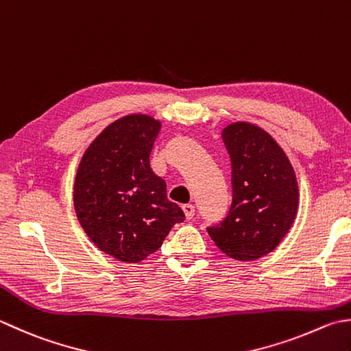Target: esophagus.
Masks as SVG:
<instances>
[{
    "label": "esophagus",
    "mask_w": 351,
    "mask_h": 351,
    "mask_svg": "<svg viewBox=\"0 0 351 351\" xmlns=\"http://www.w3.org/2000/svg\"><path fill=\"white\" fill-rule=\"evenodd\" d=\"M182 210H184V215L187 219H193L195 217V207L191 204H185L182 205Z\"/></svg>",
    "instance_id": "obj_1"
}]
</instances>
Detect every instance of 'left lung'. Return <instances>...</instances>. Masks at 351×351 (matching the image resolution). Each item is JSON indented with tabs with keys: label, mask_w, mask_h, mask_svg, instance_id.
Here are the masks:
<instances>
[{
	"label": "left lung",
	"mask_w": 351,
	"mask_h": 351,
	"mask_svg": "<svg viewBox=\"0 0 351 351\" xmlns=\"http://www.w3.org/2000/svg\"><path fill=\"white\" fill-rule=\"evenodd\" d=\"M231 158L232 202L226 217L207 231L226 256L256 260L277 248L298 210L292 164L262 128L239 121L222 132Z\"/></svg>",
	"instance_id": "left-lung-1"
}]
</instances>
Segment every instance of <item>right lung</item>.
<instances>
[{"label":"right lung","mask_w":351,"mask_h":351,"mask_svg":"<svg viewBox=\"0 0 351 351\" xmlns=\"http://www.w3.org/2000/svg\"><path fill=\"white\" fill-rule=\"evenodd\" d=\"M160 129V121L143 114L111 123L86 149L75 175L74 208L82 228L100 251L126 263L154 254L185 219L150 169Z\"/></svg>","instance_id":"add662e5"}]
</instances>
